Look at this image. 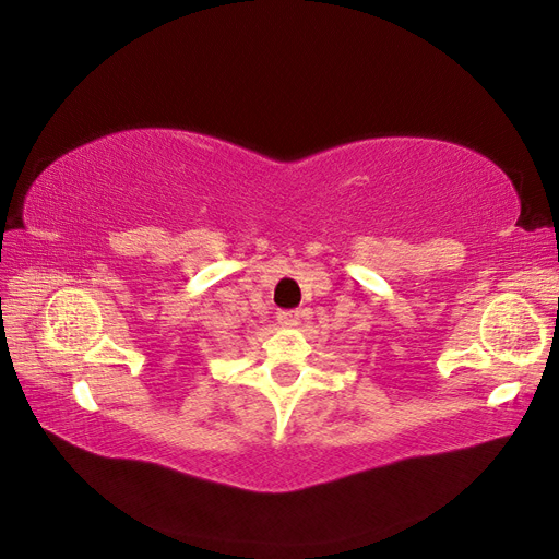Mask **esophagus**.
Returning <instances> with one entry per match:
<instances>
[{
	"instance_id": "obj_1",
	"label": "esophagus",
	"mask_w": 559,
	"mask_h": 559,
	"mask_svg": "<svg viewBox=\"0 0 559 559\" xmlns=\"http://www.w3.org/2000/svg\"><path fill=\"white\" fill-rule=\"evenodd\" d=\"M277 321L284 329H296L300 324V314L296 310H284L277 314Z\"/></svg>"
}]
</instances>
